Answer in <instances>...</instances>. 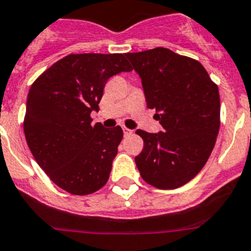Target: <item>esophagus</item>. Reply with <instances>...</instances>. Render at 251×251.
<instances>
[{
    "instance_id": "1",
    "label": "esophagus",
    "mask_w": 251,
    "mask_h": 251,
    "mask_svg": "<svg viewBox=\"0 0 251 251\" xmlns=\"http://www.w3.org/2000/svg\"><path fill=\"white\" fill-rule=\"evenodd\" d=\"M123 130H124V134H125V136H128V135L132 134V130H130V128L125 127V126H123Z\"/></svg>"
}]
</instances>
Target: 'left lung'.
<instances>
[{
	"instance_id": "obj_1",
	"label": "left lung",
	"mask_w": 251,
	"mask_h": 251,
	"mask_svg": "<svg viewBox=\"0 0 251 251\" xmlns=\"http://www.w3.org/2000/svg\"><path fill=\"white\" fill-rule=\"evenodd\" d=\"M126 57L141 77L149 109L164 130H137L144 149L135 157L140 175L162 190L194 179L205 166L220 128L218 85L199 61L164 47Z\"/></svg>"
}]
</instances>
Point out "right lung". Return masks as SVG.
<instances>
[{
    "label": "right lung",
    "mask_w": 251,
    "mask_h": 251,
    "mask_svg": "<svg viewBox=\"0 0 251 251\" xmlns=\"http://www.w3.org/2000/svg\"><path fill=\"white\" fill-rule=\"evenodd\" d=\"M132 67L125 53H70L42 72L27 96V145L53 184L72 195H89L109 180L123 140L120 126L92 125L103 87Z\"/></svg>",
    "instance_id": "right-lung-1"
}]
</instances>
